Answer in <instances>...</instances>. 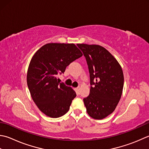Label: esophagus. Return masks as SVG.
Here are the masks:
<instances>
[{
    "label": "esophagus",
    "instance_id": "esophagus-1",
    "mask_svg": "<svg viewBox=\"0 0 149 149\" xmlns=\"http://www.w3.org/2000/svg\"><path fill=\"white\" fill-rule=\"evenodd\" d=\"M75 89H76V90H77V91L78 92H79V90H80V87H79V86L77 87V88H75Z\"/></svg>",
    "mask_w": 149,
    "mask_h": 149
}]
</instances>
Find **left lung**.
<instances>
[{
	"label": "left lung",
	"instance_id": "left-lung-1",
	"mask_svg": "<svg viewBox=\"0 0 149 149\" xmlns=\"http://www.w3.org/2000/svg\"><path fill=\"white\" fill-rule=\"evenodd\" d=\"M85 57L90 74V94L83 99L86 112L95 119L114 111L124 84L122 68L110 52L100 45L77 44Z\"/></svg>",
	"mask_w": 149,
	"mask_h": 149
}]
</instances>
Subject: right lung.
<instances>
[{
    "instance_id": "add662e5",
    "label": "right lung",
    "mask_w": 149,
    "mask_h": 149,
    "mask_svg": "<svg viewBox=\"0 0 149 149\" xmlns=\"http://www.w3.org/2000/svg\"><path fill=\"white\" fill-rule=\"evenodd\" d=\"M83 54L74 44L48 43L32 57L27 73V84L31 97L42 113L50 118L61 117L68 111L75 92L57 75Z\"/></svg>"
}]
</instances>
